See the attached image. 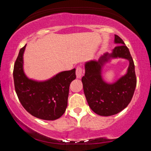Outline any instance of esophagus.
I'll use <instances>...</instances> for the list:
<instances>
[{"label":"esophagus","instance_id":"1","mask_svg":"<svg viewBox=\"0 0 151 151\" xmlns=\"http://www.w3.org/2000/svg\"><path fill=\"white\" fill-rule=\"evenodd\" d=\"M83 68L81 67V66H78L76 68V77L77 78H81V76L83 75Z\"/></svg>","mask_w":151,"mask_h":151}]
</instances>
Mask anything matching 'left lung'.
I'll return each instance as SVG.
<instances>
[{
	"label": "left lung",
	"instance_id": "left-lung-1",
	"mask_svg": "<svg viewBox=\"0 0 151 151\" xmlns=\"http://www.w3.org/2000/svg\"><path fill=\"white\" fill-rule=\"evenodd\" d=\"M114 42L119 45L111 55L104 54L98 61L91 60L85 64V75L82 78L84 93L90 108L101 116H111L119 113L129 105L137 85L134 61L129 48L118 35ZM109 57H121L129 60L128 72L115 83L109 85L102 81L100 75L103 63Z\"/></svg>",
	"mask_w": 151,
	"mask_h": 151
}]
</instances>
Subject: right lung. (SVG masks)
Segmentation results:
<instances>
[{"label": "right lung", "mask_w": 151, "mask_h": 151, "mask_svg": "<svg viewBox=\"0 0 151 151\" xmlns=\"http://www.w3.org/2000/svg\"><path fill=\"white\" fill-rule=\"evenodd\" d=\"M25 47L20 48L14 65L13 78L17 96L22 106L32 116L54 121L66 111L70 84L76 78L75 68L60 73L45 82L30 80L22 69Z\"/></svg>", "instance_id": "right-lung-1"}]
</instances>
